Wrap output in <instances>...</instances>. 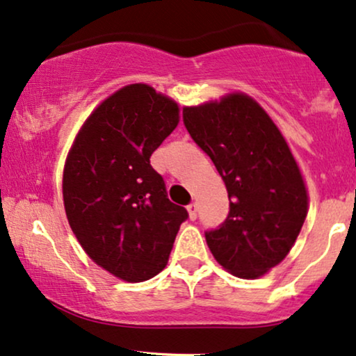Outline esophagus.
I'll return each mask as SVG.
<instances>
[{"mask_svg":"<svg viewBox=\"0 0 356 356\" xmlns=\"http://www.w3.org/2000/svg\"><path fill=\"white\" fill-rule=\"evenodd\" d=\"M186 208H188V213H190V219H191V221H195V219L198 218V204L190 203L186 206Z\"/></svg>","mask_w":356,"mask_h":356,"instance_id":"1","label":"esophagus"}]
</instances>
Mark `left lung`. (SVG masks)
Masks as SVG:
<instances>
[{
	"instance_id": "1",
	"label": "left lung",
	"mask_w": 356,
	"mask_h": 356,
	"mask_svg": "<svg viewBox=\"0 0 356 356\" xmlns=\"http://www.w3.org/2000/svg\"><path fill=\"white\" fill-rule=\"evenodd\" d=\"M188 134L221 175L229 213L204 231L213 256L241 279H256L287 256L307 216L300 170L274 122L251 97L183 111Z\"/></svg>"
}]
</instances>
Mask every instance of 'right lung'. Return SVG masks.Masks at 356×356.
Masks as SVG:
<instances>
[{
  "instance_id": "right-lung-1",
  "label": "right lung",
  "mask_w": 356,
  "mask_h": 356,
  "mask_svg": "<svg viewBox=\"0 0 356 356\" xmlns=\"http://www.w3.org/2000/svg\"><path fill=\"white\" fill-rule=\"evenodd\" d=\"M178 120L173 100L150 86H127L87 118L65 161L63 195L74 234L92 261L127 282L165 269L188 219L150 165Z\"/></svg>"
}]
</instances>
